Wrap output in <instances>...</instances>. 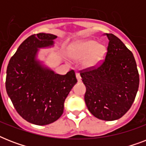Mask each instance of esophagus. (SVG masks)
I'll use <instances>...</instances> for the list:
<instances>
[{
	"label": "esophagus",
	"instance_id": "34e87169",
	"mask_svg": "<svg viewBox=\"0 0 146 146\" xmlns=\"http://www.w3.org/2000/svg\"><path fill=\"white\" fill-rule=\"evenodd\" d=\"M76 79H77V81L79 82H81L82 81V78H81V76L79 73H76Z\"/></svg>",
	"mask_w": 146,
	"mask_h": 146
}]
</instances>
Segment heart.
<instances>
[{"label": "heart", "mask_w": 146, "mask_h": 146, "mask_svg": "<svg viewBox=\"0 0 146 146\" xmlns=\"http://www.w3.org/2000/svg\"><path fill=\"white\" fill-rule=\"evenodd\" d=\"M106 53V48L103 44H98L95 40L82 42L73 52V57L77 60L86 58L85 65L88 67L94 66L99 63Z\"/></svg>", "instance_id": "b5f03b06"}]
</instances>
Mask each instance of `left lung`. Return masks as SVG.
<instances>
[{
	"label": "left lung",
	"mask_w": 146,
	"mask_h": 146,
	"mask_svg": "<svg viewBox=\"0 0 146 146\" xmlns=\"http://www.w3.org/2000/svg\"><path fill=\"white\" fill-rule=\"evenodd\" d=\"M108 38L105 59L97 67L80 71L86 87L85 102L92 115L100 120L122 117L133 103L139 76L133 53L113 34Z\"/></svg>",
	"instance_id": "1"
}]
</instances>
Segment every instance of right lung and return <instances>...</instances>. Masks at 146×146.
Here are the masks:
<instances>
[{"label":"right lung","mask_w":146,"mask_h":146,"mask_svg":"<svg viewBox=\"0 0 146 146\" xmlns=\"http://www.w3.org/2000/svg\"><path fill=\"white\" fill-rule=\"evenodd\" d=\"M57 36L38 33L28 37L10 58L6 90L16 111L24 120L47 125L60 117L64 101L77 82L74 70L59 75L36 59L38 48L52 46Z\"/></svg>","instance_id":"right-lung-1"}]
</instances>
